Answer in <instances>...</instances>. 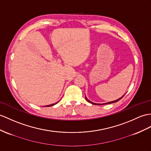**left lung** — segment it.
<instances>
[{
	"label": "left lung",
	"instance_id": "8db88e82",
	"mask_svg": "<svg viewBox=\"0 0 151 151\" xmlns=\"http://www.w3.org/2000/svg\"><path fill=\"white\" fill-rule=\"evenodd\" d=\"M124 96V95H123L122 97H121L120 98H119V99H116V100H115V101H111V102H107V103H104V104H97V103H94V102H91V101H90L89 100H88V99L85 97V99H86V100L88 101V102H89L90 103H91V104H94V105H98V104H99V105H104V104H111V103H115V102H118L119 101H120L121 99H122L123 97Z\"/></svg>",
	"mask_w": 151,
	"mask_h": 151
}]
</instances>
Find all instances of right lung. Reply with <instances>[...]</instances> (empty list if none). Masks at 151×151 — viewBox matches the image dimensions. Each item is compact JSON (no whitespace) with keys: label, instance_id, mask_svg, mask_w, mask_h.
Returning <instances> with one entry per match:
<instances>
[{"label":"right lung","instance_id":"add662e5","mask_svg":"<svg viewBox=\"0 0 151 151\" xmlns=\"http://www.w3.org/2000/svg\"><path fill=\"white\" fill-rule=\"evenodd\" d=\"M58 102H56V103H55V104H50V105H48V106H45V107H48V106H54V105H55L56 104H57Z\"/></svg>","mask_w":151,"mask_h":151}]
</instances>
